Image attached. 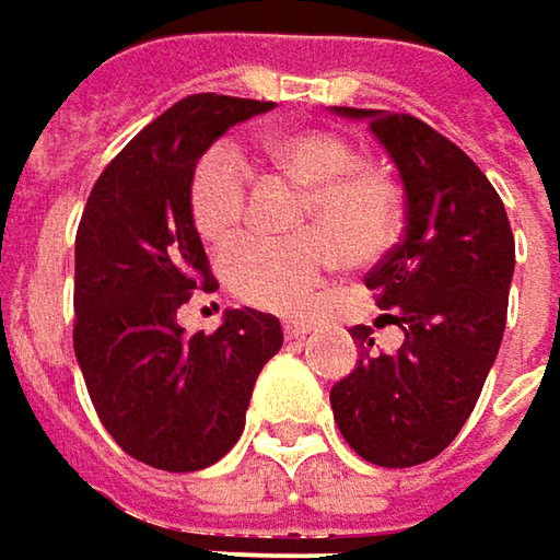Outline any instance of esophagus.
<instances>
[{
  "label": "esophagus",
  "instance_id": "obj_1",
  "mask_svg": "<svg viewBox=\"0 0 560 560\" xmlns=\"http://www.w3.org/2000/svg\"><path fill=\"white\" fill-rule=\"evenodd\" d=\"M310 328H313L310 319H284L281 331H284V338H288V341H294V338H304V335H310Z\"/></svg>",
  "mask_w": 560,
  "mask_h": 560
}]
</instances>
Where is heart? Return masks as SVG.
<instances>
[{
    "label": "heart",
    "mask_w": 560,
    "mask_h": 560,
    "mask_svg": "<svg viewBox=\"0 0 560 560\" xmlns=\"http://www.w3.org/2000/svg\"><path fill=\"white\" fill-rule=\"evenodd\" d=\"M269 153L306 184L301 222H313L323 233L310 229L294 237H244L232 244L250 203V168L232 143H215L197 159L187 209L203 241L212 247L232 244L222 256V276L234 298L259 310L291 313L310 304L335 269V243L357 262L388 247L398 225V190L382 172L360 165L357 147L335 131H284L269 140Z\"/></svg>",
    "instance_id": "1"
}]
</instances>
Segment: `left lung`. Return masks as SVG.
<instances>
[{"label": "left lung", "mask_w": 560, "mask_h": 560, "mask_svg": "<svg viewBox=\"0 0 560 560\" xmlns=\"http://www.w3.org/2000/svg\"><path fill=\"white\" fill-rule=\"evenodd\" d=\"M335 112L366 118L395 159L407 225L363 279L404 331L401 348L370 353L373 328L353 326L363 360L331 388V413L363 460L417 467L454 442L495 363L514 234L499 190L448 137L407 112Z\"/></svg>", "instance_id": "8db88e82"}]
</instances>
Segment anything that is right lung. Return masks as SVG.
I'll return each instance as SVG.
<instances>
[{
    "label": "right lung",
    "instance_id": "right-lung-1",
    "mask_svg": "<svg viewBox=\"0 0 560 560\" xmlns=\"http://www.w3.org/2000/svg\"><path fill=\"white\" fill-rule=\"evenodd\" d=\"M272 103L194 93L112 159L74 237V353L90 401L118 448L156 470L190 474L244 432L254 382L281 348L276 316L229 310L215 331L184 335L194 291H212L187 184L232 125Z\"/></svg>",
    "mask_w": 560,
    "mask_h": 560
}]
</instances>
